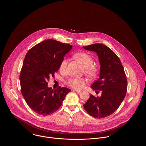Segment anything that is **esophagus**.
Returning a JSON list of instances; mask_svg holds the SVG:
<instances>
[{"label":"esophagus","mask_w":146,"mask_h":146,"mask_svg":"<svg viewBox=\"0 0 146 146\" xmlns=\"http://www.w3.org/2000/svg\"><path fill=\"white\" fill-rule=\"evenodd\" d=\"M74 91H76V93L78 94H81V92H82V91H78V90H74Z\"/></svg>","instance_id":"1"}]
</instances>
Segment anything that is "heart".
Masks as SVG:
<instances>
[{
  "instance_id": "1",
  "label": "heart",
  "mask_w": 146,
  "mask_h": 146,
  "mask_svg": "<svg viewBox=\"0 0 146 146\" xmlns=\"http://www.w3.org/2000/svg\"><path fill=\"white\" fill-rule=\"evenodd\" d=\"M74 57L82 63L84 68V73L86 75L90 78H95L97 76L98 73L97 67L93 64L94 60L90 55L88 54L80 52H78L74 55ZM68 60L64 58L62 60L60 66V70L64 72L66 71ZM85 82V80L82 78H73L68 80L67 84L75 89H80L82 88Z\"/></svg>"
}]
</instances>
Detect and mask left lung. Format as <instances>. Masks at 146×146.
<instances>
[{
  "label": "left lung",
  "instance_id": "left-lung-1",
  "mask_svg": "<svg viewBox=\"0 0 146 146\" xmlns=\"http://www.w3.org/2000/svg\"><path fill=\"white\" fill-rule=\"evenodd\" d=\"M83 48L98 55L100 77L91 88L102 94L100 97L91 95L84 108L94 118H105L117 110L125 98L127 82L124 70L118 56L104 44H93Z\"/></svg>",
  "mask_w": 146,
  "mask_h": 146
}]
</instances>
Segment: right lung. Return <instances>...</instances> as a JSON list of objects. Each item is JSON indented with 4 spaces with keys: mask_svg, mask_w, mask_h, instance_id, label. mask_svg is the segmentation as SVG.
<instances>
[{
    "mask_svg": "<svg viewBox=\"0 0 146 146\" xmlns=\"http://www.w3.org/2000/svg\"><path fill=\"white\" fill-rule=\"evenodd\" d=\"M72 48L69 44L47 39L35 45L27 53L20 76L21 93L35 113L44 116L53 113L70 91L64 87L48 88L47 82L50 76H54L65 54Z\"/></svg>",
    "mask_w": 146,
    "mask_h": 146,
    "instance_id": "right-lung-1",
    "label": "right lung"
}]
</instances>
